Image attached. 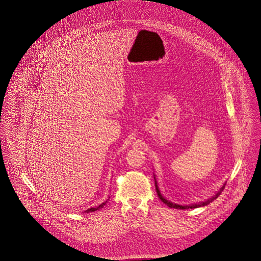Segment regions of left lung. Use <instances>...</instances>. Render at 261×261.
<instances>
[{"label":"left lung","instance_id":"obj_1","mask_svg":"<svg viewBox=\"0 0 261 261\" xmlns=\"http://www.w3.org/2000/svg\"><path fill=\"white\" fill-rule=\"evenodd\" d=\"M153 178H154L155 190H156V193H158L159 198H160L162 202H163V203H165L167 206H169V207H171V208H177V210L198 208V207H201V206L207 205V204H210V203H211V201H213L214 199H216L218 197H219V195L221 194V192L223 191L224 188H225V185H226V183H224L223 186L221 187V188L219 189V191H218V192H216V194H215L214 196H212L211 198H210L208 199H206V200H204V201H200L199 203H192V204H177V203H174L172 201H170V200L165 199V198L162 196V194L161 193V190H160L159 185H158V181H156V179H155V175H153Z\"/></svg>","mask_w":261,"mask_h":261}]
</instances>
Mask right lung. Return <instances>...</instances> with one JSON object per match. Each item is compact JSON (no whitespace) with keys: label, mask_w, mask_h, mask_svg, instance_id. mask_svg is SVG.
<instances>
[{"label":"right lung","mask_w":261,"mask_h":261,"mask_svg":"<svg viewBox=\"0 0 261 261\" xmlns=\"http://www.w3.org/2000/svg\"><path fill=\"white\" fill-rule=\"evenodd\" d=\"M110 199V198H109ZM109 199H107L106 201H103L102 203H100V204H99L98 206H94V207H91V208H88V210H86V211H84V213H89V212H94V211H99V210H100V208H102L106 204H107V202H108V200H109Z\"/></svg>","instance_id":"right-lung-1"}]
</instances>
